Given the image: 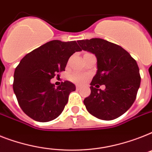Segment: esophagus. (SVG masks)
<instances>
[{
    "label": "esophagus",
    "mask_w": 152,
    "mask_h": 152,
    "mask_svg": "<svg viewBox=\"0 0 152 152\" xmlns=\"http://www.w3.org/2000/svg\"><path fill=\"white\" fill-rule=\"evenodd\" d=\"M76 90H80V89H81V87H80V86H76Z\"/></svg>",
    "instance_id": "34e87169"
}]
</instances>
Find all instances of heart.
Segmentation results:
<instances>
[{
	"label": "heart",
	"mask_w": 152,
	"mask_h": 152,
	"mask_svg": "<svg viewBox=\"0 0 152 152\" xmlns=\"http://www.w3.org/2000/svg\"><path fill=\"white\" fill-rule=\"evenodd\" d=\"M70 80L77 83H82L85 82V80L87 79V77L82 74L80 73H73L70 76Z\"/></svg>",
	"instance_id": "obj_1"
}]
</instances>
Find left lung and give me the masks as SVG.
Returning <instances> with one entry per match:
<instances>
[{"mask_svg": "<svg viewBox=\"0 0 152 152\" xmlns=\"http://www.w3.org/2000/svg\"><path fill=\"white\" fill-rule=\"evenodd\" d=\"M77 42L82 50L93 53L97 58V70L91 83V94L83 101L87 110L103 120L121 116L134 104L140 87L137 61L122 47L103 39ZM103 84L106 86L104 91L97 89Z\"/></svg>", "mask_w": 152, "mask_h": 152, "instance_id": "left-lung-1", "label": "left lung"}]
</instances>
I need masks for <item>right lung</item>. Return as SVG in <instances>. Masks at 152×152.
Here are the masks:
<instances>
[{
  "instance_id": "1",
  "label": "right lung",
  "mask_w": 152,
  "mask_h": 152,
  "mask_svg": "<svg viewBox=\"0 0 152 152\" xmlns=\"http://www.w3.org/2000/svg\"><path fill=\"white\" fill-rule=\"evenodd\" d=\"M80 50L76 41L51 40L21 60L15 70L13 90L20 108L28 116L45 123L60 115L76 87L65 81L56 87L50 80L65 71L70 56Z\"/></svg>"
}]
</instances>
